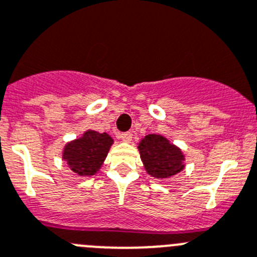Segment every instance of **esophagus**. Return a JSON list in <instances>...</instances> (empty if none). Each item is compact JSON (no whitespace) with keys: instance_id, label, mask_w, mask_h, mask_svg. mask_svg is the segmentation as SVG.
I'll return each mask as SVG.
<instances>
[{"instance_id":"obj_1","label":"esophagus","mask_w":257,"mask_h":257,"mask_svg":"<svg viewBox=\"0 0 257 257\" xmlns=\"http://www.w3.org/2000/svg\"><path fill=\"white\" fill-rule=\"evenodd\" d=\"M132 136H133V134H132L131 132H125V133L119 134V138H120V140L123 141V142L129 143L132 141Z\"/></svg>"}]
</instances>
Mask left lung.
Here are the masks:
<instances>
[{
	"mask_svg": "<svg viewBox=\"0 0 257 257\" xmlns=\"http://www.w3.org/2000/svg\"><path fill=\"white\" fill-rule=\"evenodd\" d=\"M141 158L151 176L169 179L184 169V155L176 146L158 134H148L141 141Z\"/></svg>",
	"mask_w": 257,
	"mask_h": 257,
	"instance_id": "8db88e82",
	"label": "left lung"
}]
</instances>
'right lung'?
I'll return each mask as SVG.
<instances>
[{
	"label": "right lung",
	"mask_w": 257,
	"mask_h": 257,
	"mask_svg": "<svg viewBox=\"0 0 257 257\" xmlns=\"http://www.w3.org/2000/svg\"><path fill=\"white\" fill-rule=\"evenodd\" d=\"M112 138L106 133L87 131L81 138L64 147L63 160L71 170L81 176L95 175L106 158Z\"/></svg>",
	"instance_id": "add662e5"
}]
</instances>
